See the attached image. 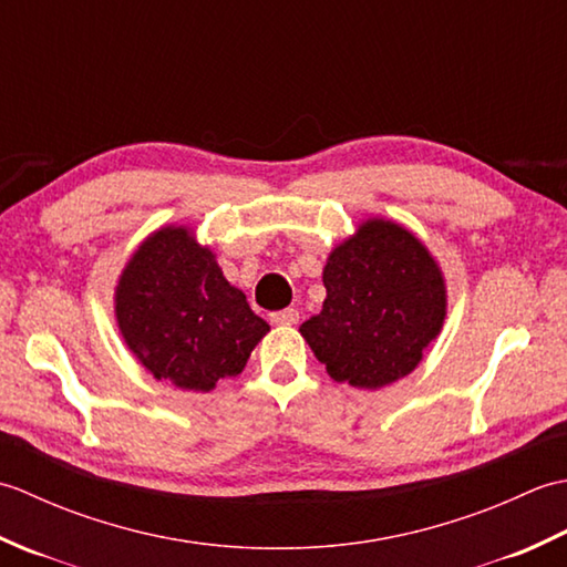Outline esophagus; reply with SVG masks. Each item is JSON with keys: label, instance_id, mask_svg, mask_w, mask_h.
Here are the masks:
<instances>
[{"label": "esophagus", "instance_id": "obj_1", "mask_svg": "<svg viewBox=\"0 0 567 567\" xmlns=\"http://www.w3.org/2000/svg\"><path fill=\"white\" fill-rule=\"evenodd\" d=\"M272 323H280V327H292V323L299 321V311L297 309H282V311H272L270 315Z\"/></svg>", "mask_w": 567, "mask_h": 567}]
</instances>
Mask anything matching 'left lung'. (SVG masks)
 Segmentation results:
<instances>
[{
  "instance_id": "obj_1",
  "label": "left lung",
  "mask_w": 567,
  "mask_h": 567,
  "mask_svg": "<svg viewBox=\"0 0 567 567\" xmlns=\"http://www.w3.org/2000/svg\"><path fill=\"white\" fill-rule=\"evenodd\" d=\"M327 299L305 336L336 382L380 390L406 378L445 319V280L429 248L388 219H368L331 250Z\"/></svg>"
}]
</instances>
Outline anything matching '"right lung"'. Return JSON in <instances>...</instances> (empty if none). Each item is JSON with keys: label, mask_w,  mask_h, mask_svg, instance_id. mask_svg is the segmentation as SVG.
Listing matches in <instances>:
<instances>
[{"label": "right lung", "mask_w": 567, "mask_h": 567, "mask_svg": "<svg viewBox=\"0 0 567 567\" xmlns=\"http://www.w3.org/2000/svg\"><path fill=\"white\" fill-rule=\"evenodd\" d=\"M114 311L143 368L192 392L236 378L270 331L187 226H163L143 240L118 277Z\"/></svg>", "instance_id": "obj_1"}]
</instances>
